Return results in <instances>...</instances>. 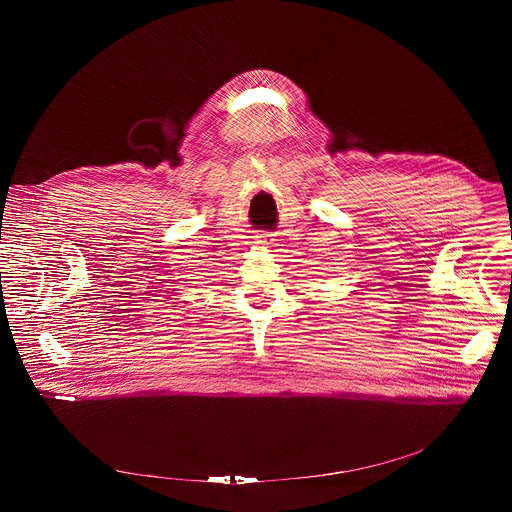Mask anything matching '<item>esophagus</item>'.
I'll return each instance as SVG.
<instances>
[{
  "label": "esophagus",
  "mask_w": 512,
  "mask_h": 512,
  "mask_svg": "<svg viewBox=\"0 0 512 512\" xmlns=\"http://www.w3.org/2000/svg\"><path fill=\"white\" fill-rule=\"evenodd\" d=\"M255 239H257V241H255L257 245H271V241H273V239H271V235H267V233H263V235L255 237Z\"/></svg>",
  "instance_id": "1"
}]
</instances>
